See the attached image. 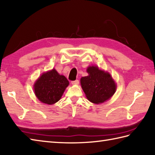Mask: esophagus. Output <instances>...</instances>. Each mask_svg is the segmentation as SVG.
Returning <instances> with one entry per match:
<instances>
[{"label": "esophagus", "mask_w": 155, "mask_h": 155, "mask_svg": "<svg viewBox=\"0 0 155 155\" xmlns=\"http://www.w3.org/2000/svg\"><path fill=\"white\" fill-rule=\"evenodd\" d=\"M71 83L72 84H79V81L78 80H75V81H72L71 82Z\"/></svg>", "instance_id": "1"}]
</instances>
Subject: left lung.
Masks as SVG:
<instances>
[{
	"mask_svg": "<svg viewBox=\"0 0 155 155\" xmlns=\"http://www.w3.org/2000/svg\"><path fill=\"white\" fill-rule=\"evenodd\" d=\"M89 75L82 77L81 87L89 101L99 104L111 98L116 90V84L110 73L97 66H89Z\"/></svg>",
	"mask_w": 155,
	"mask_h": 155,
	"instance_id": "8db88e82",
	"label": "left lung"
}]
</instances>
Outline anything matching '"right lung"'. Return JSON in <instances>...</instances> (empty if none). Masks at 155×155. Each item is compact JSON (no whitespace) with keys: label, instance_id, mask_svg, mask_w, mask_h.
<instances>
[{"label":"right lung","instance_id":"1","mask_svg":"<svg viewBox=\"0 0 155 155\" xmlns=\"http://www.w3.org/2000/svg\"><path fill=\"white\" fill-rule=\"evenodd\" d=\"M68 84L67 78L53 69L38 78L34 84V91L39 101L51 105L59 101Z\"/></svg>","mask_w":155,"mask_h":155}]
</instances>
